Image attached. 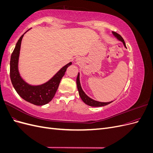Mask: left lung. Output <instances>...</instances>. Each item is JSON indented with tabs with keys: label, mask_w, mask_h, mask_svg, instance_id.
<instances>
[{
	"label": "left lung",
	"mask_w": 153,
	"mask_h": 153,
	"mask_svg": "<svg viewBox=\"0 0 153 153\" xmlns=\"http://www.w3.org/2000/svg\"><path fill=\"white\" fill-rule=\"evenodd\" d=\"M113 34L116 37V38L120 40L123 43L124 47L126 48V44H125L124 41L123 39V38L121 37V35H119V34H117V32H113ZM76 84H77V88H78V92H79V95L80 96L81 99L82 100V101H84V102L87 104V105H89L91 106H95V107H98V106H105V105H107L110 103H111L112 102V101H110V102H106V103H103V102H100V101H95L94 100H92L91 98H90L89 96H87L85 94V92L83 91L82 87H81V85H80V78H79V73H78V75L77 76L76 78Z\"/></svg>",
	"instance_id": "8db88e82"
}]
</instances>
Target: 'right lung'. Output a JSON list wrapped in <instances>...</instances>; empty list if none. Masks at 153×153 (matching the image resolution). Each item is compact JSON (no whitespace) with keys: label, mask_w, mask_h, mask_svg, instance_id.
Returning <instances> with one entry per match:
<instances>
[{"label":"right lung","mask_w":153,"mask_h":153,"mask_svg":"<svg viewBox=\"0 0 153 153\" xmlns=\"http://www.w3.org/2000/svg\"><path fill=\"white\" fill-rule=\"evenodd\" d=\"M24 34L18 39L16 47L11 54L10 61L11 80L14 88L22 98L35 105H44L49 103L53 98L59 87L60 82L65 74L68 66L71 64V62H69L64 66L52 78H51L48 82L44 84L32 86L27 84L20 76L18 69L20 46Z\"/></svg>","instance_id":"add662e5"}]
</instances>
